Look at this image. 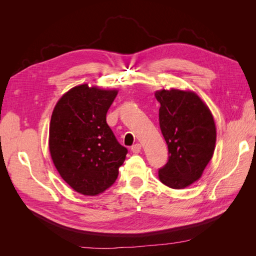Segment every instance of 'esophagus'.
Here are the masks:
<instances>
[{
  "instance_id": "1",
  "label": "esophagus",
  "mask_w": 256,
  "mask_h": 256,
  "mask_svg": "<svg viewBox=\"0 0 256 256\" xmlns=\"http://www.w3.org/2000/svg\"><path fill=\"white\" fill-rule=\"evenodd\" d=\"M141 144H138V143H136V144H134V145H132L131 146V150H132V152L134 154H138V152H140V150H141Z\"/></svg>"
}]
</instances>
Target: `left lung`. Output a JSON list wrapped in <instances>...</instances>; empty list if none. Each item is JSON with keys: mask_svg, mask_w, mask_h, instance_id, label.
<instances>
[{"mask_svg": "<svg viewBox=\"0 0 256 256\" xmlns=\"http://www.w3.org/2000/svg\"><path fill=\"white\" fill-rule=\"evenodd\" d=\"M159 124L168 144V160L159 168V180L184 189L202 176L216 145L212 114L196 92L171 88L156 92Z\"/></svg>", "mask_w": 256, "mask_h": 256, "instance_id": "1", "label": "left lung"}]
</instances>
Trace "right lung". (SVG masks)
<instances>
[{
    "label": "right lung",
    "mask_w": 256,
    "mask_h": 256,
    "mask_svg": "<svg viewBox=\"0 0 256 256\" xmlns=\"http://www.w3.org/2000/svg\"><path fill=\"white\" fill-rule=\"evenodd\" d=\"M118 95L82 84L69 90L54 108L49 150L62 178L76 192L97 196L115 182L128 152L106 124Z\"/></svg>",
    "instance_id": "right-lung-1"
}]
</instances>
